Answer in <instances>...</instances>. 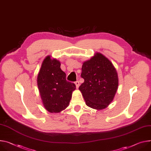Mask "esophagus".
<instances>
[{"label":"esophagus","instance_id":"obj_1","mask_svg":"<svg viewBox=\"0 0 151 151\" xmlns=\"http://www.w3.org/2000/svg\"><path fill=\"white\" fill-rule=\"evenodd\" d=\"M75 85H76V88H78L79 87V82L78 81V80H77V81L75 82Z\"/></svg>","mask_w":151,"mask_h":151}]
</instances>
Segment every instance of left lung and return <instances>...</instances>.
Segmentation results:
<instances>
[{"label":"left lung","instance_id":"obj_1","mask_svg":"<svg viewBox=\"0 0 151 151\" xmlns=\"http://www.w3.org/2000/svg\"><path fill=\"white\" fill-rule=\"evenodd\" d=\"M81 76L84 82L79 89L88 106L102 109L111 104L118 88L119 79L110 61L102 54L96 53L83 63Z\"/></svg>","mask_w":151,"mask_h":151}]
</instances>
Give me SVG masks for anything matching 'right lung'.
Segmentation results:
<instances>
[{
  "label": "right lung",
  "instance_id": "right-lung-1",
  "mask_svg": "<svg viewBox=\"0 0 151 151\" xmlns=\"http://www.w3.org/2000/svg\"><path fill=\"white\" fill-rule=\"evenodd\" d=\"M61 63L47 56L43 61L37 77V85L45 108L50 113H60L70 103L74 83L66 80Z\"/></svg>",
  "mask_w": 151,
  "mask_h": 151
}]
</instances>
